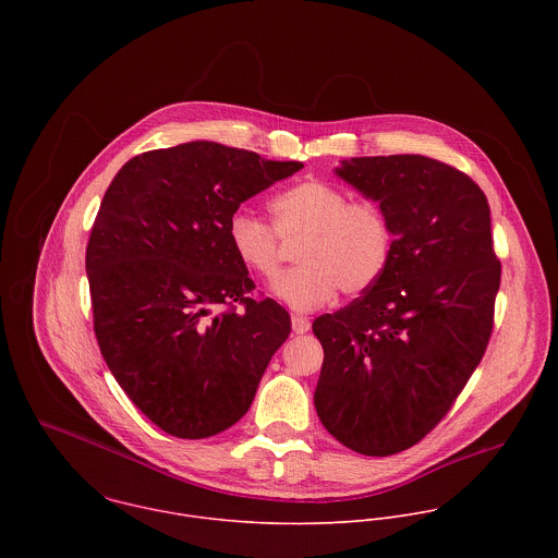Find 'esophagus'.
Returning <instances> with one entry per match:
<instances>
[{
	"mask_svg": "<svg viewBox=\"0 0 558 558\" xmlns=\"http://www.w3.org/2000/svg\"><path fill=\"white\" fill-rule=\"evenodd\" d=\"M310 328H312L310 318H305V316H292V330H294L296 335H305Z\"/></svg>",
	"mask_w": 558,
	"mask_h": 558,
	"instance_id": "34e87169",
	"label": "esophagus"
}]
</instances>
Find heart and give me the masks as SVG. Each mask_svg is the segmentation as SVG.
<instances>
[{
  "mask_svg": "<svg viewBox=\"0 0 558 558\" xmlns=\"http://www.w3.org/2000/svg\"><path fill=\"white\" fill-rule=\"evenodd\" d=\"M275 228L239 210L228 236L240 262L264 279L281 266V239H301L296 268L288 270L272 294L294 312H314L341 290L356 296L376 286L389 266L393 230L374 202H348V195L322 180L290 186L270 202Z\"/></svg>",
  "mask_w": 558,
  "mask_h": 558,
  "instance_id": "1",
  "label": "heart"
}]
</instances>
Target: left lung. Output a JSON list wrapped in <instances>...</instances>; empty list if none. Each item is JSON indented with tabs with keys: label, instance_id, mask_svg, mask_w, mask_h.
<instances>
[{
	"label": "left lung",
	"instance_id": "obj_1",
	"mask_svg": "<svg viewBox=\"0 0 558 558\" xmlns=\"http://www.w3.org/2000/svg\"><path fill=\"white\" fill-rule=\"evenodd\" d=\"M335 173L389 217L393 251L374 288L314 322L322 425L363 456L429 434L473 376L494 326L500 262L489 204L460 169L421 155L341 160Z\"/></svg>",
	"mask_w": 558,
	"mask_h": 558
}]
</instances>
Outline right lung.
Returning a JSON list of instances; mask_svg holds the SVG:
<instances>
[{
	"label": "right lung",
	"mask_w": 558,
	"mask_h": 558,
	"mask_svg": "<svg viewBox=\"0 0 558 558\" xmlns=\"http://www.w3.org/2000/svg\"><path fill=\"white\" fill-rule=\"evenodd\" d=\"M299 169L189 142L129 160L100 202L85 251L98 348L124 393L171 436L232 427L292 330L279 303L248 296L255 286L228 223ZM217 306L229 310L213 317Z\"/></svg>",
	"instance_id": "right-lung-1"
}]
</instances>
